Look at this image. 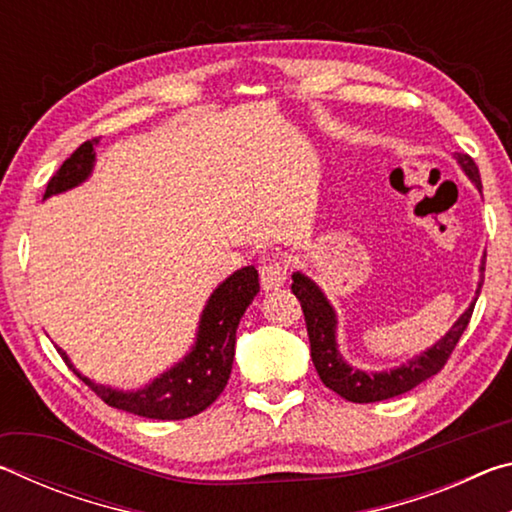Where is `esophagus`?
Segmentation results:
<instances>
[{"mask_svg":"<svg viewBox=\"0 0 512 512\" xmlns=\"http://www.w3.org/2000/svg\"><path fill=\"white\" fill-rule=\"evenodd\" d=\"M287 277H289V262H284V259H266V262H262V266H259V280H262L264 291L284 287Z\"/></svg>","mask_w":512,"mask_h":512,"instance_id":"1","label":"esophagus"}]
</instances>
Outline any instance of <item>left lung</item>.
Instances as JSON below:
<instances>
[{
	"label": "left lung",
	"instance_id": "8db88e82",
	"mask_svg": "<svg viewBox=\"0 0 512 512\" xmlns=\"http://www.w3.org/2000/svg\"><path fill=\"white\" fill-rule=\"evenodd\" d=\"M456 162L461 164V169L467 173V178L472 180L474 187L481 192V176L479 169H476L474 160L467 153H456ZM481 280L479 289H476V296L481 293L483 287V271H485V259L481 262ZM293 284L291 291L293 296L300 300L302 314H305L307 323V334H309V345H311V361H314L316 372L320 381L327 388H332L334 393H339L348 402L357 404H370V402H381L391 400V397L402 395L411 391L422 381L429 377L438 375L447 359L452 357L458 339H461L467 323H470L474 302L465 309V314L456 320L452 329L443 336V339L431 345L427 352H422L420 357L402 363L393 370H381V372H363L359 368H352L350 363H345L339 345H336V311L329 305L325 293L318 289L314 280H309L307 275L293 273Z\"/></svg>",
	"mask_w": 512,
	"mask_h": 512
}]
</instances>
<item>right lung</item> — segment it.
<instances>
[{
  "instance_id": "right-lung-1",
  "label": "right lung",
  "mask_w": 512,
  "mask_h": 512,
  "mask_svg": "<svg viewBox=\"0 0 512 512\" xmlns=\"http://www.w3.org/2000/svg\"><path fill=\"white\" fill-rule=\"evenodd\" d=\"M97 144L99 140L83 142L60 164V169L47 183L45 198L67 192V189L88 180L94 167V146ZM257 293L259 275L255 266H244L232 273L207 300L192 352L183 361H178L176 366L162 372L160 377H155L151 384L137 388V391H119V388L94 384L92 379L81 375L72 366V361L60 348L58 354L76 372V377L85 381L88 388H92L112 409L128 411L151 420L192 418V415L205 411L228 384L232 361H235L239 320Z\"/></svg>"
}]
</instances>
